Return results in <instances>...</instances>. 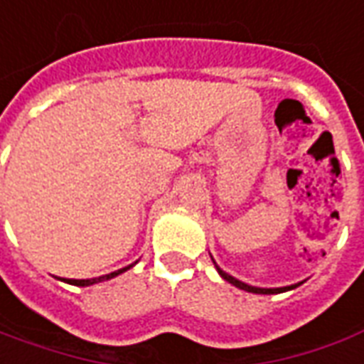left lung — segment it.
Returning a JSON list of instances; mask_svg holds the SVG:
<instances>
[{"label": "left lung", "mask_w": 364, "mask_h": 364, "mask_svg": "<svg viewBox=\"0 0 364 364\" xmlns=\"http://www.w3.org/2000/svg\"><path fill=\"white\" fill-rule=\"evenodd\" d=\"M215 267H218V264H215ZM218 272L228 280L229 284H233L237 286V288L245 290V292H252V294H280V292H286V290H292V288L298 286V284H292V286H284V288H257V286H249V284H245V282H241V280H237V278H233L231 274H228V272H223L219 267H218Z\"/></svg>", "instance_id": "1"}]
</instances>
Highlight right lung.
Here are the masks:
<instances>
[{"instance_id": "obj_1", "label": "right lung", "mask_w": 364, "mask_h": 364, "mask_svg": "<svg viewBox=\"0 0 364 364\" xmlns=\"http://www.w3.org/2000/svg\"><path fill=\"white\" fill-rule=\"evenodd\" d=\"M131 267H133V264H129V267H125V269L115 270V272H109V274H104V277H100V278H90V280H66V282H70V284H76V286H90V284H95V282H102V280H109V278L117 277V274L125 272V270L131 269Z\"/></svg>"}]
</instances>
